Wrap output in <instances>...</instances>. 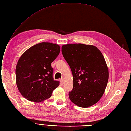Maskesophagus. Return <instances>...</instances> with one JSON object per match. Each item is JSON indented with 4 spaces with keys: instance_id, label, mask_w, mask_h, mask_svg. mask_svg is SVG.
I'll use <instances>...</instances> for the list:
<instances>
[{
    "instance_id": "esophagus-1",
    "label": "esophagus",
    "mask_w": 131,
    "mask_h": 131,
    "mask_svg": "<svg viewBox=\"0 0 131 131\" xmlns=\"http://www.w3.org/2000/svg\"><path fill=\"white\" fill-rule=\"evenodd\" d=\"M61 83H62V84L64 83V79H63V78H62V79H61Z\"/></svg>"
}]
</instances>
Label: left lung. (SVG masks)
<instances>
[{
    "mask_svg": "<svg viewBox=\"0 0 131 131\" xmlns=\"http://www.w3.org/2000/svg\"><path fill=\"white\" fill-rule=\"evenodd\" d=\"M62 53L71 68L73 86L69 96L74 104L88 107L103 95L108 80V70L99 49L82 43L62 46Z\"/></svg>",
    "mask_w": 131,
    "mask_h": 131,
    "instance_id": "left-lung-1",
    "label": "left lung"
}]
</instances>
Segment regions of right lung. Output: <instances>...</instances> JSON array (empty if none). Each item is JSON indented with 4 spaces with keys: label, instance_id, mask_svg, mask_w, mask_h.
<instances>
[{
    "label": "right lung",
    "instance_id": "add662e5",
    "mask_svg": "<svg viewBox=\"0 0 131 131\" xmlns=\"http://www.w3.org/2000/svg\"><path fill=\"white\" fill-rule=\"evenodd\" d=\"M60 52L56 43L41 42L29 48L18 60L16 80L18 90L27 100L41 102L51 96L59 82L53 80L51 64Z\"/></svg>",
    "mask_w": 131,
    "mask_h": 131
}]
</instances>
